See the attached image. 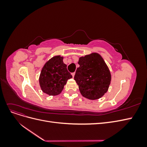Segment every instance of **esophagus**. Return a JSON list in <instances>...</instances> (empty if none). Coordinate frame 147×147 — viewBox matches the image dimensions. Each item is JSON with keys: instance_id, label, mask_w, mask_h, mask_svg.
Masks as SVG:
<instances>
[{"instance_id": "esophagus-1", "label": "esophagus", "mask_w": 147, "mask_h": 147, "mask_svg": "<svg viewBox=\"0 0 147 147\" xmlns=\"http://www.w3.org/2000/svg\"><path fill=\"white\" fill-rule=\"evenodd\" d=\"M72 74V77H74V75H75V72H73V73H72V74Z\"/></svg>"}]
</instances>
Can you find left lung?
I'll return each instance as SVG.
<instances>
[{
    "mask_svg": "<svg viewBox=\"0 0 147 147\" xmlns=\"http://www.w3.org/2000/svg\"><path fill=\"white\" fill-rule=\"evenodd\" d=\"M74 80L81 94L90 100L99 99L107 92L111 83L110 71L97 53L79 57Z\"/></svg>",
    "mask_w": 147,
    "mask_h": 147,
    "instance_id": "left-lung-1",
    "label": "left lung"
}]
</instances>
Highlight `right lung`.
<instances>
[{
	"mask_svg": "<svg viewBox=\"0 0 147 147\" xmlns=\"http://www.w3.org/2000/svg\"><path fill=\"white\" fill-rule=\"evenodd\" d=\"M64 57L57 55L52 57L43 65L39 77V84L43 92L49 96H57L63 90L72 75L63 62Z\"/></svg>",
	"mask_w": 147,
	"mask_h": 147,
	"instance_id": "right-lung-1",
	"label": "right lung"
}]
</instances>
